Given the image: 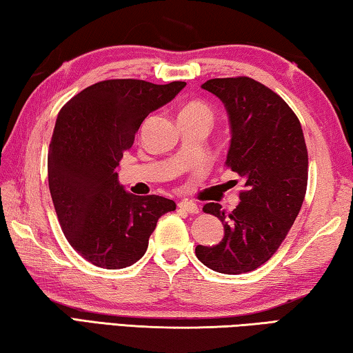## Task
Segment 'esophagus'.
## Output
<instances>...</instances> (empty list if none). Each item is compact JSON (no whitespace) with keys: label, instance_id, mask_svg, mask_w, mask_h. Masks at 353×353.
Masks as SVG:
<instances>
[{"label":"esophagus","instance_id":"obj_1","mask_svg":"<svg viewBox=\"0 0 353 353\" xmlns=\"http://www.w3.org/2000/svg\"><path fill=\"white\" fill-rule=\"evenodd\" d=\"M178 206L184 209V211L189 212V214H199L200 212L199 205H196V203H194V201H189V200H181L180 203H178Z\"/></svg>","mask_w":353,"mask_h":353}]
</instances>
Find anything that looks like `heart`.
<instances>
[{"label": "heart", "instance_id": "1", "mask_svg": "<svg viewBox=\"0 0 353 353\" xmlns=\"http://www.w3.org/2000/svg\"><path fill=\"white\" fill-rule=\"evenodd\" d=\"M180 114H199V116H205L208 119H211V110L206 107L205 103L201 102H189L188 105H184Z\"/></svg>", "mask_w": 353, "mask_h": 353}]
</instances>
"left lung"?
I'll use <instances>...</instances> for the list:
<instances>
[{"instance_id": "left-lung-1", "label": "left lung", "mask_w": 353, "mask_h": 353, "mask_svg": "<svg viewBox=\"0 0 353 353\" xmlns=\"http://www.w3.org/2000/svg\"><path fill=\"white\" fill-rule=\"evenodd\" d=\"M201 88L225 105L226 164L243 178L245 190L231 212L219 203L203 206L220 219L225 236L219 245H199L195 254L217 273H248L271 259L301 211L308 176L304 133L285 101L254 79H211Z\"/></svg>"}]
</instances>
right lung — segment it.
I'll return each instance as SVG.
<instances>
[{
    "instance_id": "1",
    "label": "right lung",
    "mask_w": 353,
    "mask_h": 353,
    "mask_svg": "<svg viewBox=\"0 0 353 353\" xmlns=\"http://www.w3.org/2000/svg\"><path fill=\"white\" fill-rule=\"evenodd\" d=\"M184 86L103 80L60 110L48 153L49 190L68 242L96 267L121 270L138 262L158 219L175 211V201L164 196L127 192L116 167L142 121Z\"/></svg>"
}]
</instances>
